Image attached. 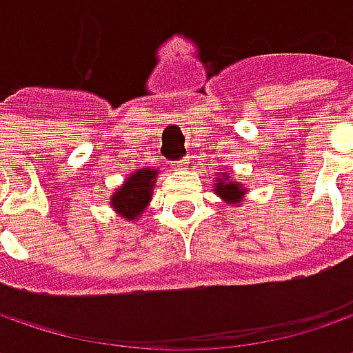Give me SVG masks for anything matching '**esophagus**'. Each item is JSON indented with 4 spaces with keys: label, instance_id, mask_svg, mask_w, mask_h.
Segmentation results:
<instances>
[{
    "label": "esophagus",
    "instance_id": "34e87169",
    "mask_svg": "<svg viewBox=\"0 0 353 353\" xmlns=\"http://www.w3.org/2000/svg\"><path fill=\"white\" fill-rule=\"evenodd\" d=\"M186 165H188V163H186V159H183V161H179V163H176V167H174V169L183 172V170H186Z\"/></svg>",
    "mask_w": 353,
    "mask_h": 353
}]
</instances>
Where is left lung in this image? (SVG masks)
<instances>
[{
  "instance_id": "left-lung-1",
  "label": "left lung",
  "mask_w": 353,
  "mask_h": 353,
  "mask_svg": "<svg viewBox=\"0 0 353 353\" xmlns=\"http://www.w3.org/2000/svg\"><path fill=\"white\" fill-rule=\"evenodd\" d=\"M230 174H232L230 170H224V172H220L216 176V181H214V194L222 198L225 204L237 208L248 196V188L241 183L234 181Z\"/></svg>"
}]
</instances>
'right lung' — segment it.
<instances>
[{"mask_svg": "<svg viewBox=\"0 0 353 353\" xmlns=\"http://www.w3.org/2000/svg\"><path fill=\"white\" fill-rule=\"evenodd\" d=\"M157 176V169H135L129 172L123 184L110 196V206L116 212V216L128 222H137L153 198Z\"/></svg>", "mask_w": 353, "mask_h": 353, "instance_id": "obj_1", "label": "right lung"}]
</instances>
